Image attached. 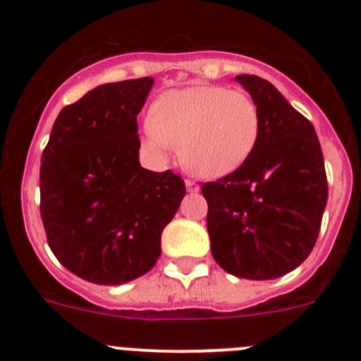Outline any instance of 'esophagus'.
I'll list each match as a JSON object with an SVG mask.
<instances>
[{
	"label": "esophagus",
	"instance_id": "1",
	"mask_svg": "<svg viewBox=\"0 0 361 361\" xmlns=\"http://www.w3.org/2000/svg\"><path fill=\"white\" fill-rule=\"evenodd\" d=\"M186 190L191 191V193H193V191H199V184H197L195 180H191V178H186Z\"/></svg>",
	"mask_w": 361,
	"mask_h": 361
}]
</instances>
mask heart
Returning a JSON list of instances; mask_svg holds the SVG:
<instances>
[{"label": "heart", "instance_id": "b5f03b06", "mask_svg": "<svg viewBox=\"0 0 361 361\" xmlns=\"http://www.w3.org/2000/svg\"><path fill=\"white\" fill-rule=\"evenodd\" d=\"M148 148L162 157L178 145L180 159L200 177H222L251 155L260 111L250 94L224 86L168 90L145 121Z\"/></svg>", "mask_w": 361, "mask_h": 361}]
</instances>
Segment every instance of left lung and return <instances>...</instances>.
Instances as JSON below:
<instances>
[{
    "label": "left lung",
    "instance_id": "left-lung-1",
    "mask_svg": "<svg viewBox=\"0 0 361 361\" xmlns=\"http://www.w3.org/2000/svg\"><path fill=\"white\" fill-rule=\"evenodd\" d=\"M260 111L251 155L235 171L202 184L212 253L238 279L269 280L304 262L327 204L320 141L298 110L258 75H237Z\"/></svg>",
    "mask_w": 361,
    "mask_h": 361
}]
</instances>
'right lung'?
I'll return each mask as SVG.
<instances>
[{
	"mask_svg": "<svg viewBox=\"0 0 361 361\" xmlns=\"http://www.w3.org/2000/svg\"><path fill=\"white\" fill-rule=\"evenodd\" d=\"M152 78L101 85L63 108L41 157V220L73 275L119 286L146 275L186 193L180 175L139 164L137 116Z\"/></svg>",
	"mask_w": 361,
	"mask_h": 361,
	"instance_id": "add662e5",
	"label": "right lung"
}]
</instances>
